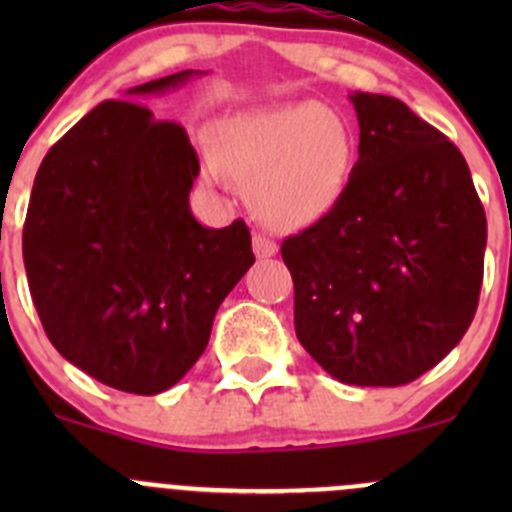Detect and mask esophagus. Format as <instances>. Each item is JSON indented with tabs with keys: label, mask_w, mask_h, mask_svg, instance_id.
<instances>
[{
	"label": "esophagus",
	"mask_w": 512,
	"mask_h": 512,
	"mask_svg": "<svg viewBox=\"0 0 512 512\" xmlns=\"http://www.w3.org/2000/svg\"><path fill=\"white\" fill-rule=\"evenodd\" d=\"M252 247H255V255L260 257V260H265V257H272L277 252V242L270 240V237H265V235H255V240H252Z\"/></svg>",
	"instance_id": "1"
}]
</instances>
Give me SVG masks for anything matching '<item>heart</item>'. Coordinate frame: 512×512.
I'll use <instances>...</instances> for the list:
<instances>
[{
  "mask_svg": "<svg viewBox=\"0 0 512 512\" xmlns=\"http://www.w3.org/2000/svg\"><path fill=\"white\" fill-rule=\"evenodd\" d=\"M210 153L220 173L250 180L267 223L302 227L337 205L354 158L347 123L317 101L255 106L215 121Z\"/></svg>",
  "mask_w": 512,
  "mask_h": 512,
  "instance_id": "obj_1",
  "label": "heart"
}]
</instances>
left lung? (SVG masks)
Segmentation results:
<instances>
[{
	"label": "left lung",
	"instance_id": "left-lung-1",
	"mask_svg": "<svg viewBox=\"0 0 512 512\" xmlns=\"http://www.w3.org/2000/svg\"><path fill=\"white\" fill-rule=\"evenodd\" d=\"M359 160L337 205L282 242L299 344L342 384L404 386L471 327L485 210L466 158L394 96H352Z\"/></svg>",
	"mask_w": 512,
	"mask_h": 512
}]
</instances>
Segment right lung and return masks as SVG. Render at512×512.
I'll return each mask as SVG.
<instances>
[{
    "label": "right lung",
    "mask_w": 512,
    "mask_h": 512,
    "mask_svg": "<svg viewBox=\"0 0 512 512\" xmlns=\"http://www.w3.org/2000/svg\"><path fill=\"white\" fill-rule=\"evenodd\" d=\"M190 76L148 81L86 113L41 160L24 223L29 292L49 342L128 394H160L188 374L255 262L242 220L213 230L190 213L200 163L185 128L131 101Z\"/></svg>",
    "instance_id": "1"
}]
</instances>
